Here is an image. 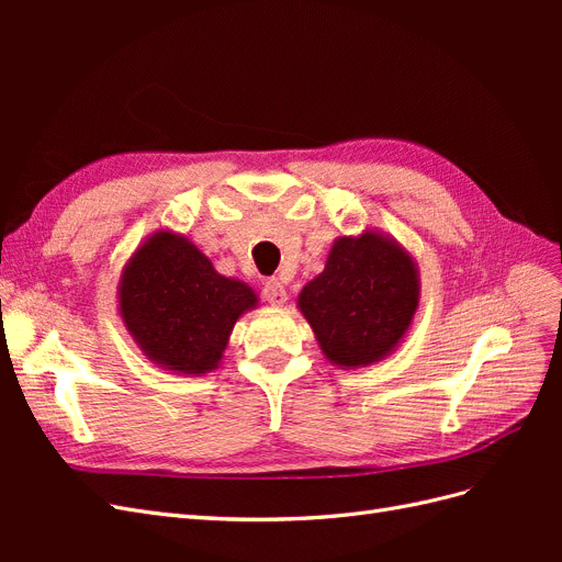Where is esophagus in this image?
Segmentation results:
<instances>
[{"label":"esophagus","instance_id":"1","mask_svg":"<svg viewBox=\"0 0 562 562\" xmlns=\"http://www.w3.org/2000/svg\"><path fill=\"white\" fill-rule=\"evenodd\" d=\"M262 297L271 304V307H283L288 302V291L277 279H269L262 288Z\"/></svg>","mask_w":562,"mask_h":562}]
</instances>
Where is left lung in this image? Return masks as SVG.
<instances>
[{
    "label": "left lung",
    "instance_id": "1",
    "mask_svg": "<svg viewBox=\"0 0 562 562\" xmlns=\"http://www.w3.org/2000/svg\"><path fill=\"white\" fill-rule=\"evenodd\" d=\"M417 307V262L411 250L380 229L335 239L326 267L297 295V310L323 356L345 370L394 353Z\"/></svg>",
    "mask_w": 562,
    "mask_h": 562
}]
</instances>
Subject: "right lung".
Segmentation results:
<instances>
[{"mask_svg": "<svg viewBox=\"0 0 562 562\" xmlns=\"http://www.w3.org/2000/svg\"><path fill=\"white\" fill-rule=\"evenodd\" d=\"M116 300L147 359L194 378L220 366L234 323L258 307L248 283L217 274L206 255L173 229H157L131 252Z\"/></svg>", "mask_w": 562, "mask_h": 562, "instance_id": "right-lung-1", "label": "right lung"}]
</instances>
